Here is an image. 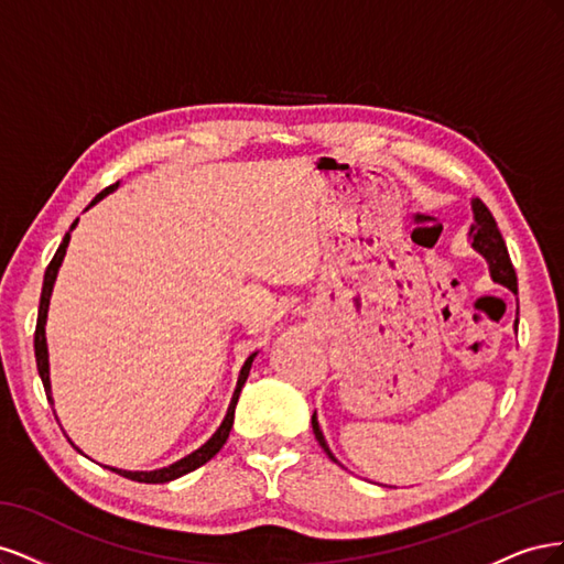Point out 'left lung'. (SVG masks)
<instances>
[{
	"mask_svg": "<svg viewBox=\"0 0 564 564\" xmlns=\"http://www.w3.org/2000/svg\"><path fill=\"white\" fill-rule=\"evenodd\" d=\"M470 207H473V220H475V226L470 228L473 247H475L477 251H480V253L485 256V259H487L489 270H491V280L503 284V286H508L510 292H518L516 268H513V263H510V256H508L503 237H501V232H499V228H497V220H494L491 212L487 209V204H485L482 199L473 197V199H470ZM516 327H518V322H516ZM313 433H315V440L319 442V447H322L324 452H327V456H329L332 460H336L334 454H332L329 447H327V442H324V435H322V431H319L315 414H313Z\"/></svg>",
	"mask_w": 564,
	"mask_h": 564,
	"instance_id": "1",
	"label": "left lung"
}]
</instances>
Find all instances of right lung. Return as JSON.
I'll list each match as a JSON object with an SVG mask.
<instances>
[{"mask_svg":"<svg viewBox=\"0 0 564 564\" xmlns=\"http://www.w3.org/2000/svg\"><path fill=\"white\" fill-rule=\"evenodd\" d=\"M117 185H119V183L108 185L106 191H100V193L94 197V202H98L100 197H106L108 193H112ZM94 202H91V204H94ZM75 226H77V220H75V224L70 226V230H73ZM67 242H70V232H67V235L63 237V242H61L58 251L54 253V259H51V263H48V268H46V272H44V286H42L40 315H37V329H35V357H37V369H40V377H42V383H44L46 400H48V402H51V383H48V352H46L44 324H46V311H48L51 289H54L56 272H58V268H61V261H63V256H65V247H67ZM253 357H256V352H253V355H249V360L245 362V367H242V371H240V381H237V388H235L232 402H230V406H228V414H226L224 423H220V429L214 433V437L207 442V445H202V447H199L197 452H193L191 456H185V458L176 460V464H172L169 468H162V470H150V473H129V470H117V468H110V470H115V473H119V475L129 477V480H133V482L162 485V482H169V480H176V477H181V475L191 473V470H195V468H199V466L207 464V460H209V458H214V456L220 452V447L226 445V440H228V435H230L232 421H235V404H237V400H240V392H242V386H245V381H247V377H249V369H251Z\"/></svg>","mask_w":564,"mask_h":564,"instance_id":"obj_1","label":"right lung"}]
</instances>
